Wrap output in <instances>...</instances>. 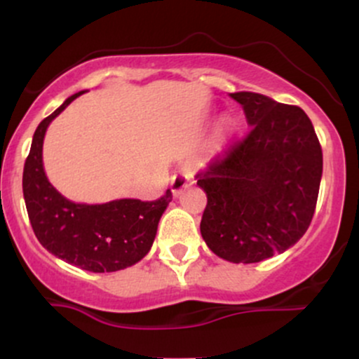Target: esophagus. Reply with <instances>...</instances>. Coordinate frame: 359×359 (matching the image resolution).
Returning a JSON list of instances; mask_svg holds the SVG:
<instances>
[{
  "instance_id": "34e87169",
  "label": "esophagus",
  "mask_w": 359,
  "mask_h": 359,
  "mask_svg": "<svg viewBox=\"0 0 359 359\" xmlns=\"http://www.w3.org/2000/svg\"><path fill=\"white\" fill-rule=\"evenodd\" d=\"M189 184H192V175L191 174H175L172 177V182H170V189L174 192V196H179L180 192L187 187Z\"/></svg>"
}]
</instances>
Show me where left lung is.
<instances>
[{
    "label": "left lung",
    "mask_w": 359,
    "mask_h": 359,
    "mask_svg": "<svg viewBox=\"0 0 359 359\" xmlns=\"http://www.w3.org/2000/svg\"><path fill=\"white\" fill-rule=\"evenodd\" d=\"M250 133L196 175L208 196L201 234L212 253L258 263L294 246L314 216L323 148L299 106L233 93Z\"/></svg>",
    "instance_id": "left-lung-1"
}]
</instances>
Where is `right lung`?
I'll return each mask as SVG.
<instances>
[{
  "instance_id": "add662e5",
  "label": "right lung",
  "mask_w": 359,
  "mask_h": 359,
  "mask_svg": "<svg viewBox=\"0 0 359 359\" xmlns=\"http://www.w3.org/2000/svg\"><path fill=\"white\" fill-rule=\"evenodd\" d=\"M84 90L67 97L35 130L23 168V197L36 240L57 258L82 270L104 273L135 265L154 245L158 221L172 201L170 189L156 201L119 199L76 204L48 182L42 147L48 125Z\"/></svg>"
}]
</instances>
